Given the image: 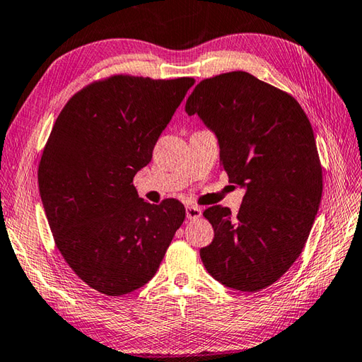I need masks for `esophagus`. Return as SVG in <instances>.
<instances>
[{"instance_id":"34e87169","label":"esophagus","mask_w":362,"mask_h":362,"mask_svg":"<svg viewBox=\"0 0 362 362\" xmlns=\"http://www.w3.org/2000/svg\"><path fill=\"white\" fill-rule=\"evenodd\" d=\"M186 216H187L189 221L200 219V217H202V209L199 206H195V204H190V206L186 208Z\"/></svg>"}]
</instances>
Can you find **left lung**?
Instances as JSON below:
<instances>
[{"instance_id": "obj_1", "label": "left lung", "mask_w": 362, "mask_h": 362, "mask_svg": "<svg viewBox=\"0 0 362 362\" xmlns=\"http://www.w3.org/2000/svg\"><path fill=\"white\" fill-rule=\"evenodd\" d=\"M186 112L216 132L221 170L245 187L236 216L221 204L203 213L214 240L200 250L202 262L227 287L260 291L301 255L322 202L310 121L291 94L243 71L202 80Z\"/></svg>"}]
</instances>
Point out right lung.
I'll return each instance as SVG.
<instances>
[{
    "label": "right lung",
    "instance_id": "1",
    "mask_svg": "<svg viewBox=\"0 0 362 362\" xmlns=\"http://www.w3.org/2000/svg\"><path fill=\"white\" fill-rule=\"evenodd\" d=\"M195 83L117 74L67 100L37 168L54 244L91 288L121 296L151 281L186 208L176 199H139L134 176Z\"/></svg>",
    "mask_w": 362,
    "mask_h": 362
}]
</instances>
